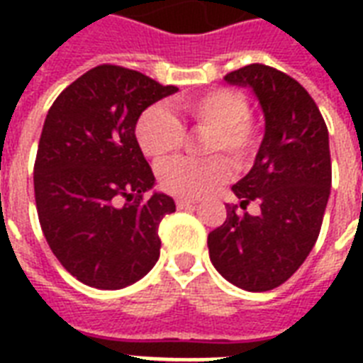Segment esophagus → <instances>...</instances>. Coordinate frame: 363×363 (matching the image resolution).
<instances>
[{
    "instance_id": "1",
    "label": "esophagus",
    "mask_w": 363,
    "mask_h": 363,
    "mask_svg": "<svg viewBox=\"0 0 363 363\" xmlns=\"http://www.w3.org/2000/svg\"><path fill=\"white\" fill-rule=\"evenodd\" d=\"M175 203H177V209H188V207H196L198 201H194V199H188V198H177Z\"/></svg>"
}]
</instances>
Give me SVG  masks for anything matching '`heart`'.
Wrapping results in <instances>:
<instances>
[{"label": "heart", "mask_w": 363, "mask_h": 363, "mask_svg": "<svg viewBox=\"0 0 363 363\" xmlns=\"http://www.w3.org/2000/svg\"><path fill=\"white\" fill-rule=\"evenodd\" d=\"M181 115L194 131L207 133L203 154H211V158L167 162L158 169L160 186L179 198H203L232 177L230 160L213 154H226L238 167H245L258 150V131L245 94L230 88L182 99ZM135 139L147 158L162 162L181 150L186 131L165 107L152 105L137 118Z\"/></svg>", "instance_id": "1"}]
</instances>
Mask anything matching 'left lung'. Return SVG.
I'll list each match as a JSON object with an SVG mask.
<instances>
[{
  "label": "left lung",
  "instance_id": "8db88e82",
  "mask_svg": "<svg viewBox=\"0 0 363 363\" xmlns=\"http://www.w3.org/2000/svg\"><path fill=\"white\" fill-rule=\"evenodd\" d=\"M252 88L265 116V133L252 169L233 184L245 209L232 205L207 247L216 271L248 292L281 286L299 269L320 233L332 188L326 122L309 92L286 73L264 64L245 65L224 77Z\"/></svg>",
  "mask_w": 363,
  "mask_h": 363
}]
</instances>
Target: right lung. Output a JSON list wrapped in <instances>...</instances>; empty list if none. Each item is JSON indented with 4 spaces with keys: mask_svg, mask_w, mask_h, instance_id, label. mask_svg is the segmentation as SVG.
I'll return each instance as SVG.
<instances>
[{
    "mask_svg": "<svg viewBox=\"0 0 363 363\" xmlns=\"http://www.w3.org/2000/svg\"><path fill=\"white\" fill-rule=\"evenodd\" d=\"M177 90L104 64L48 109L33 165L37 215L54 256L82 284L118 290L158 262L160 222L175 201L158 192L145 199L154 173L135 124L148 105Z\"/></svg>",
    "mask_w": 363,
    "mask_h": 363,
    "instance_id": "obj_1",
    "label": "right lung"
}]
</instances>
